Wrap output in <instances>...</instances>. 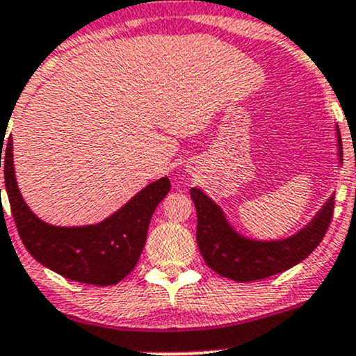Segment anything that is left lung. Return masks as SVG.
Wrapping results in <instances>:
<instances>
[{"mask_svg":"<svg viewBox=\"0 0 356 356\" xmlns=\"http://www.w3.org/2000/svg\"><path fill=\"white\" fill-rule=\"evenodd\" d=\"M338 161L343 164L340 129L337 125ZM191 197L197 211V246L206 264L218 275L232 281L264 280L306 259L321 243L333 218L334 194L321 206L308 224L284 239L259 241L243 236L231 226L226 214L206 192L191 189Z\"/></svg>","mask_w":356,"mask_h":356,"instance_id":"left-lung-1","label":"left lung"}]
</instances>
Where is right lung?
I'll use <instances>...</instances> for the list:
<instances>
[{"mask_svg": "<svg viewBox=\"0 0 356 356\" xmlns=\"http://www.w3.org/2000/svg\"><path fill=\"white\" fill-rule=\"evenodd\" d=\"M1 165L11 214L28 252L44 268L67 280L95 286L117 284L136 268L155 207L170 191L169 179L161 177L100 222L53 226L26 206L18 189L11 137L6 142L5 137H0Z\"/></svg>", "mask_w": 356, "mask_h": 356, "instance_id": "obj_1", "label": "right lung"}]
</instances>
